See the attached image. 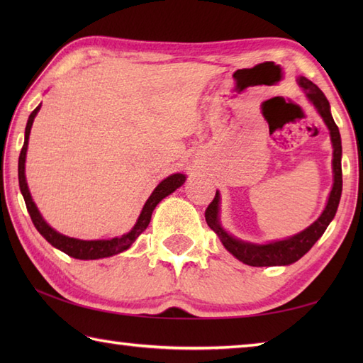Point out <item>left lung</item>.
Returning <instances> with one entry per match:
<instances>
[{"label":"left lung","instance_id":"left-lung-1","mask_svg":"<svg viewBox=\"0 0 363 363\" xmlns=\"http://www.w3.org/2000/svg\"><path fill=\"white\" fill-rule=\"evenodd\" d=\"M298 86L304 91L306 98L313 104L315 109L320 113V117L325 121V125L329 129L330 143H333V174H334V184L330 189V194L328 198V203L325 211L321 212L320 217L315 220L311 226H307L301 233L282 238V240H273L267 243H252L237 238L233 234L223 228L220 221V191L217 190L213 201L206 209V221L209 228L218 235L223 246L233 254L235 259L246 265L251 267H277V265H290L295 264L304 254L309 251L315 242L325 234L329 223L334 220L338 203H340L342 196V138L338 128L330 113V106L325 94L315 86L312 81H309L304 76H299L296 79Z\"/></svg>","mask_w":363,"mask_h":363}]
</instances>
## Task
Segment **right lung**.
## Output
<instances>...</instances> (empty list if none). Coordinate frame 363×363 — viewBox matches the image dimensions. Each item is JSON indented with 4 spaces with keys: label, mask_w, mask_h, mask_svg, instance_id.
<instances>
[{
    "label": "right lung",
    "mask_w": 363,
    "mask_h": 363,
    "mask_svg": "<svg viewBox=\"0 0 363 363\" xmlns=\"http://www.w3.org/2000/svg\"><path fill=\"white\" fill-rule=\"evenodd\" d=\"M42 103L38 104L35 109L30 112L28 123H26V129H25V143H23V148L18 157V184H20V190L21 195L25 198V203L28 207V212L30 215V220H33L35 229L42 234L46 242L51 243L54 248L60 250L62 252L68 254L70 257L79 259V260H95V259H103V257H111L115 256V254H120L123 251H126L130 248L137 237L140 235L143 230L148 228L150 221H151V215L152 211L156 209V206L164 199L165 196L172 195L176 189H179L184 182H186L187 176L182 173H174L169 174L165 179H162L157 187L152 190V194L150 198L146 199V203L143 206V209L138 215V218L135 221L134 228L129 230V233L123 234L121 237H113L109 238V240H81V238H73L57 233L56 229H52L48 223L45 221L42 217L40 211L37 209L35 203L33 201V196H30V191L26 182V173H25V164H26V152H28V143H29V134H30V128H33V123L35 115L40 111Z\"/></svg>",
    "instance_id": "right-lung-1"
}]
</instances>
